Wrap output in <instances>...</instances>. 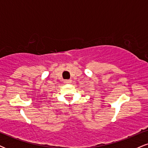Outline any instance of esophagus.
<instances>
[{"mask_svg":"<svg viewBox=\"0 0 148 148\" xmlns=\"http://www.w3.org/2000/svg\"><path fill=\"white\" fill-rule=\"evenodd\" d=\"M64 82L65 83V84H72V81L71 79H69V80H64Z\"/></svg>","mask_w":148,"mask_h":148,"instance_id":"34e87169","label":"esophagus"}]
</instances>
